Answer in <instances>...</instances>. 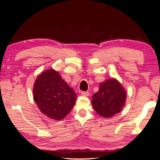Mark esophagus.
<instances>
[{"instance_id": "esophagus-1", "label": "esophagus", "mask_w": 160, "mask_h": 160, "mask_svg": "<svg viewBox=\"0 0 160 160\" xmlns=\"http://www.w3.org/2000/svg\"><path fill=\"white\" fill-rule=\"evenodd\" d=\"M81 95H83V96L88 97V96H89V92H87V91H81Z\"/></svg>"}]
</instances>
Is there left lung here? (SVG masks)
<instances>
[{"label":"left lung","instance_id":"obj_1","mask_svg":"<svg viewBox=\"0 0 160 160\" xmlns=\"http://www.w3.org/2000/svg\"><path fill=\"white\" fill-rule=\"evenodd\" d=\"M126 91L115 79L100 83L99 91L93 94L91 104L101 117L111 118L122 111L126 100Z\"/></svg>","mask_w":160,"mask_h":160}]
</instances>
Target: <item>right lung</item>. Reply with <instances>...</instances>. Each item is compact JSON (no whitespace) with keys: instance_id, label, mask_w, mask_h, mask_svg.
I'll return each instance as SVG.
<instances>
[{"instance_id":"obj_1","label":"right lung","mask_w":160,"mask_h":160,"mask_svg":"<svg viewBox=\"0 0 160 160\" xmlns=\"http://www.w3.org/2000/svg\"><path fill=\"white\" fill-rule=\"evenodd\" d=\"M33 97L38 109L51 119L61 120L69 114L76 102L75 91L54 69H48L37 77Z\"/></svg>"}]
</instances>
